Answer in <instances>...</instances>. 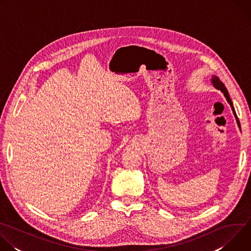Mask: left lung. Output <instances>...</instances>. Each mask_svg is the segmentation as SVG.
Returning <instances> with one entry per match:
<instances>
[{"label": "left lung", "mask_w": 251, "mask_h": 251, "mask_svg": "<svg viewBox=\"0 0 251 251\" xmlns=\"http://www.w3.org/2000/svg\"><path fill=\"white\" fill-rule=\"evenodd\" d=\"M211 82H212V84H213V86L216 87L217 89H219V90H221L223 93H224V95L226 96V100H227V102L229 103V105L231 106V109H232V112H233V114H234V116H235V118H236V122H237V125H238V127L240 128V124H239V121H238V118H237V116H236V113H235V111H234V107H233V104H232V101H231V99H230V97H229V94H228V91H227V89L226 88V86H225V84L220 80V78L218 77V76H216V75H213L212 76V78H211Z\"/></svg>", "instance_id": "obj_1"}]
</instances>
